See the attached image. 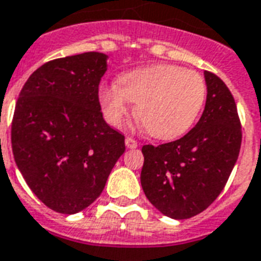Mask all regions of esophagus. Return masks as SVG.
Masks as SVG:
<instances>
[{
  "mask_svg": "<svg viewBox=\"0 0 261 261\" xmlns=\"http://www.w3.org/2000/svg\"><path fill=\"white\" fill-rule=\"evenodd\" d=\"M126 146L128 149H134L138 146V142L135 141L134 138H131V137H127L126 138Z\"/></svg>",
  "mask_w": 261,
  "mask_h": 261,
  "instance_id": "esophagus-1",
  "label": "esophagus"
}]
</instances>
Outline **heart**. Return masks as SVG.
Instances as JSON below:
<instances>
[{
	"label": "heart",
	"instance_id": "1",
	"mask_svg": "<svg viewBox=\"0 0 261 261\" xmlns=\"http://www.w3.org/2000/svg\"><path fill=\"white\" fill-rule=\"evenodd\" d=\"M206 97V83L196 71L178 65H153L120 77V86L104 85L99 102L107 122L120 126L137 104V115L149 134L174 139L196 123Z\"/></svg>",
	"mask_w": 261,
	"mask_h": 261
}]
</instances>
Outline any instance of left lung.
Returning a JSON list of instances; mask_svg holds the SVG:
<instances>
[{
	"label": "left lung",
	"mask_w": 261,
	"mask_h": 261,
	"mask_svg": "<svg viewBox=\"0 0 261 261\" xmlns=\"http://www.w3.org/2000/svg\"><path fill=\"white\" fill-rule=\"evenodd\" d=\"M204 76L208 94L196 126L176 141L142 146L145 196L163 215L179 220L201 214L218 198L241 149V120L231 91L214 72Z\"/></svg>",
	"instance_id": "obj_1"
}]
</instances>
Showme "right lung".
Returning <instances> with one entry per match:
<instances>
[{"instance_id":"obj_1","label":"right lung","mask_w":261,"mask_h":261,"mask_svg":"<svg viewBox=\"0 0 261 261\" xmlns=\"http://www.w3.org/2000/svg\"><path fill=\"white\" fill-rule=\"evenodd\" d=\"M107 56L98 51L56 59L34 71L12 119V152L35 196L72 215L102 193L122 156L124 135L105 123L98 98Z\"/></svg>"}]
</instances>
